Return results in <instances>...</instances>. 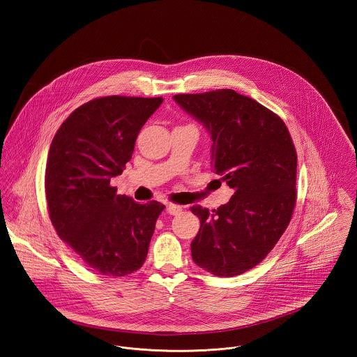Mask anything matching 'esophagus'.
Instances as JSON below:
<instances>
[{
  "label": "esophagus",
  "mask_w": 357,
  "mask_h": 357,
  "mask_svg": "<svg viewBox=\"0 0 357 357\" xmlns=\"http://www.w3.org/2000/svg\"><path fill=\"white\" fill-rule=\"evenodd\" d=\"M166 208H167V213L171 215H176L182 211V206H179V204H166Z\"/></svg>",
  "instance_id": "obj_1"
}]
</instances>
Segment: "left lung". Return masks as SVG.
<instances>
[{"instance_id": "1", "label": "left lung", "mask_w": 357, "mask_h": 357, "mask_svg": "<svg viewBox=\"0 0 357 357\" xmlns=\"http://www.w3.org/2000/svg\"><path fill=\"white\" fill-rule=\"evenodd\" d=\"M174 100L204 123L213 139V169L234 190L217 210L191 207L201 221L192 259L214 275H239L271 253L291 220L297 201L291 136L277 114L234 89L181 93Z\"/></svg>"}]
</instances>
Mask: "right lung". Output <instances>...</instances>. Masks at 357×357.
Wrapping results in <instances>:
<instances>
[{"instance_id":"add662e5","label":"right lung","mask_w":357,"mask_h":357,"mask_svg":"<svg viewBox=\"0 0 357 357\" xmlns=\"http://www.w3.org/2000/svg\"><path fill=\"white\" fill-rule=\"evenodd\" d=\"M162 98L105 96L76 108L52 140L45 195L52 225L85 265L108 277L142 268L165 204L116 194L111 178L131 160Z\"/></svg>"}]
</instances>
